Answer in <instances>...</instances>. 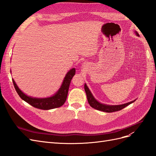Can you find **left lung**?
I'll return each mask as SVG.
<instances>
[{"mask_svg":"<svg viewBox=\"0 0 156 156\" xmlns=\"http://www.w3.org/2000/svg\"><path fill=\"white\" fill-rule=\"evenodd\" d=\"M136 34L137 36H139L137 32L135 31ZM84 90H85V92L87 94V100L88 102L92 108H95V109L103 111V112H115L118 111H120L122 108H124V107H127V105H129L131 103L135 101V100H133L132 101L126 103L125 104H122V105H105L103 104V103H101L100 102H98L95 98H94L93 95L92 94L91 92L90 91L89 88L87 86V84H84Z\"/></svg>","mask_w":156,"mask_h":156,"instance_id":"left-lung-1","label":"left lung"}]
</instances>
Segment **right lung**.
I'll return each mask as SVG.
<instances>
[{"mask_svg":"<svg viewBox=\"0 0 156 156\" xmlns=\"http://www.w3.org/2000/svg\"><path fill=\"white\" fill-rule=\"evenodd\" d=\"M75 74V69L72 68L70 69L66 75L62 85H61V87L59 88L57 92L53 96L47 98H36L28 96L18 88L13 79H12V81L17 93L23 100H24L34 107L40 108V109L49 110L52 109V108L60 107L64 105L68 96L71 81H72V79Z\"/></svg>","mask_w":156,"mask_h":156,"instance_id":"add662e5","label":"right lung"}]
</instances>
